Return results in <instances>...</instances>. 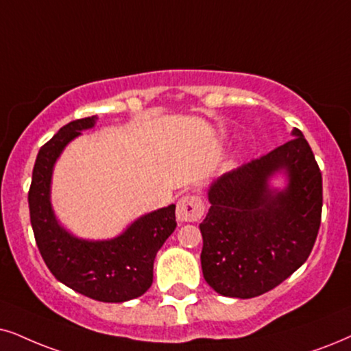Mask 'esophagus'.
<instances>
[{"label":"esophagus","mask_w":351,"mask_h":351,"mask_svg":"<svg viewBox=\"0 0 351 351\" xmlns=\"http://www.w3.org/2000/svg\"><path fill=\"white\" fill-rule=\"evenodd\" d=\"M204 212H206V204L194 194H186L181 197L176 207V217L180 221H197L202 219Z\"/></svg>","instance_id":"obj_1"}]
</instances>
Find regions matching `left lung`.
<instances>
[{"label": "left lung", "instance_id": "obj_1", "mask_svg": "<svg viewBox=\"0 0 351 351\" xmlns=\"http://www.w3.org/2000/svg\"><path fill=\"white\" fill-rule=\"evenodd\" d=\"M263 157L225 173L208 188L201 265L206 282L230 298H254L298 270L321 227L322 175L300 130ZM285 190H272L275 172Z\"/></svg>", "mask_w": 351, "mask_h": 351}]
</instances>
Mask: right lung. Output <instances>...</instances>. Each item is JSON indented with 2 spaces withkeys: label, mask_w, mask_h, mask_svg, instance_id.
<instances>
[{
  "label": "right lung",
  "mask_w": 351,
  "mask_h": 351,
  "mask_svg": "<svg viewBox=\"0 0 351 351\" xmlns=\"http://www.w3.org/2000/svg\"><path fill=\"white\" fill-rule=\"evenodd\" d=\"M95 119L68 123L38 150L29 189L30 223L56 280L92 300L123 303L152 285L155 256L176 228L175 204L139 217L119 237L105 241L76 238L58 223L50 201L53 167L66 145L94 126Z\"/></svg>",
  "instance_id": "1"
}]
</instances>
